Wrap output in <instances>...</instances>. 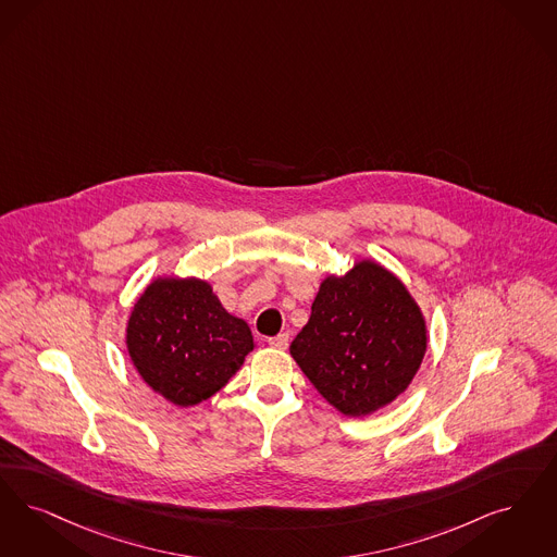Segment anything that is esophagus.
<instances>
[{
	"label": "esophagus",
	"mask_w": 557,
	"mask_h": 557,
	"mask_svg": "<svg viewBox=\"0 0 557 557\" xmlns=\"http://www.w3.org/2000/svg\"><path fill=\"white\" fill-rule=\"evenodd\" d=\"M288 334H277L273 335V337H269V346L271 348H275V350H286L288 348Z\"/></svg>",
	"instance_id": "34e87169"
}]
</instances>
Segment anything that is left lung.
I'll list each match as a JSON object with an SVG mask.
<instances>
[{
	"instance_id": "left-lung-1",
	"label": "left lung",
	"mask_w": 557,
	"mask_h": 557,
	"mask_svg": "<svg viewBox=\"0 0 557 557\" xmlns=\"http://www.w3.org/2000/svg\"><path fill=\"white\" fill-rule=\"evenodd\" d=\"M424 350L419 305L392 271L369 259L321 282L309 323L289 344L317 392L346 417H367L396 400Z\"/></svg>"
}]
</instances>
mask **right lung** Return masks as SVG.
Wrapping results in <instances>:
<instances>
[{"label":"right lung","mask_w":557,"mask_h":557,"mask_svg":"<svg viewBox=\"0 0 557 557\" xmlns=\"http://www.w3.org/2000/svg\"><path fill=\"white\" fill-rule=\"evenodd\" d=\"M126 348L143 381L186 408L220 392L255 342L245 319L223 309L209 282L157 277L134 302Z\"/></svg>","instance_id":"right-lung-1"}]
</instances>
